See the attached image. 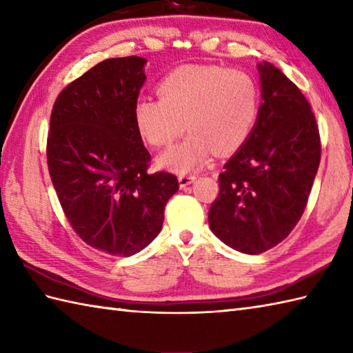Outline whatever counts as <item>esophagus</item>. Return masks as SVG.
<instances>
[{
	"label": "esophagus",
	"mask_w": 353,
	"mask_h": 353,
	"mask_svg": "<svg viewBox=\"0 0 353 353\" xmlns=\"http://www.w3.org/2000/svg\"><path fill=\"white\" fill-rule=\"evenodd\" d=\"M194 181H196V176L194 174H182V176H179V186L183 190L188 185H191Z\"/></svg>",
	"instance_id": "obj_1"
}]
</instances>
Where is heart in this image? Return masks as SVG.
Listing matches in <instances>:
<instances>
[{
  "instance_id": "1",
  "label": "heart",
  "mask_w": 353,
  "mask_h": 353,
  "mask_svg": "<svg viewBox=\"0 0 353 353\" xmlns=\"http://www.w3.org/2000/svg\"><path fill=\"white\" fill-rule=\"evenodd\" d=\"M159 99H141L133 123L148 145H170L191 134L159 157V165L179 174L197 171L216 152H236L250 138L261 112V88L252 74L215 65L181 66L157 85Z\"/></svg>"
}]
</instances>
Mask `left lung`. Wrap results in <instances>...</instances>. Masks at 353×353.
Returning <instances> with one entry per match:
<instances>
[{
	"label": "left lung",
	"mask_w": 353,
	"mask_h": 353,
	"mask_svg": "<svg viewBox=\"0 0 353 353\" xmlns=\"http://www.w3.org/2000/svg\"><path fill=\"white\" fill-rule=\"evenodd\" d=\"M261 112L241 148L224 163L209 209L214 235L247 254L270 250L305 211L320 163V134L308 100L285 74L258 63Z\"/></svg>",
	"instance_id": "8db88e82"
}]
</instances>
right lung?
<instances>
[{
	"label": "right lung",
	"instance_id": "1",
	"mask_svg": "<svg viewBox=\"0 0 353 353\" xmlns=\"http://www.w3.org/2000/svg\"><path fill=\"white\" fill-rule=\"evenodd\" d=\"M147 61L115 57L59 94L47 161L59 201L76 234L112 256H132L159 235L179 190L170 172L147 171L150 153L133 123Z\"/></svg>",
	"mask_w": 353,
	"mask_h": 353
}]
</instances>
